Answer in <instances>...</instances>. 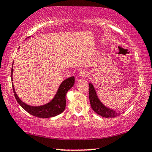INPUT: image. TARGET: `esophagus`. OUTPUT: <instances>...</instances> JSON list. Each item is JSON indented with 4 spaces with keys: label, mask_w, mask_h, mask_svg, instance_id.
Here are the masks:
<instances>
[{
    "label": "esophagus",
    "mask_w": 152,
    "mask_h": 152,
    "mask_svg": "<svg viewBox=\"0 0 152 152\" xmlns=\"http://www.w3.org/2000/svg\"><path fill=\"white\" fill-rule=\"evenodd\" d=\"M78 74L81 78L86 77L87 75H88V72L86 69H80L78 72Z\"/></svg>",
    "instance_id": "34e87169"
}]
</instances>
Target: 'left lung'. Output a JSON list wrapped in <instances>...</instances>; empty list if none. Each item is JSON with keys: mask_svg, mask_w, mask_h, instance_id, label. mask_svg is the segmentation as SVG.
<instances>
[{"mask_svg": "<svg viewBox=\"0 0 152 152\" xmlns=\"http://www.w3.org/2000/svg\"><path fill=\"white\" fill-rule=\"evenodd\" d=\"M89 98L92 110L100 116L108 118V117H115L117 115H120V113H117L114 110L107 108L100 102L92 83H89Z\"/></svg>", "mask_w": 152, "mask_h": 152, "instance_id": "1", "label": "left lung"}]
</instances>
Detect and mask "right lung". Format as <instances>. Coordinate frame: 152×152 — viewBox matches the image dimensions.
<instances>
[{
    "mask_svg": "<svg viewBox=\"0 0 152 152\" xmlns=\"http://www.w3.org/2000/svg\"><path fill=\"white\" fill-rule=\"evenodd\" d=\"M12 74L13 69L12 68ZM74 80L75 78L74 76H72V77H69L63 80V82L60 84L54 98L48 104L40 106H31L23 103L19 98L17 93H16L13 83L12 88L16 100L17 101L19 104L24 110L33 116L40 117V118H48V117H55L56 115H60L64 110L66 106V94L68 92V90L72 88L74 85Z\"/></svg>",
    "mask_w": 152,
    "mask_h": 152,
    "instance_id": "1",
    "label": "right lung"
}]
</instances>
